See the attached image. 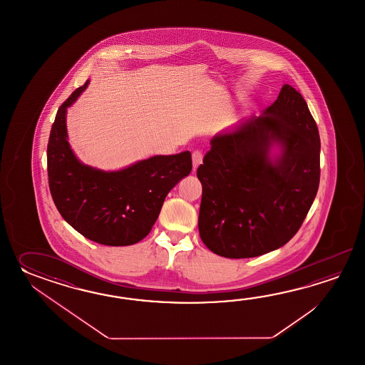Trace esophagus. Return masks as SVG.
I'll return each instance as SVG.
<instances>
[{"mask_svg":"<svg viewBox=\"0 0 365 365\" xmlns=\"http://www.w3.org/2000/svg\"><path fill=\"white\" fill-rule=\"evenodd\" d=\"M202 155L201 151H194L193 154H192V160H193V171H195L197 168H198V165L202 163Z\"/></svg>","mask_w":365,"mask_h":365,"instance_id":"obj_1","label":"esophagus"}]
</instances>
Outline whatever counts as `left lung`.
Segmentation results:
<instances>
[{
	"mask_svg": "<svg viewBox=\"0 0 365 365\" xmlns=\"http://www.w3.org/2000/svg\"><path fill=\"white\" fill-rule=\"evenodd\" d=\"M210 143L197 170L203 244L227 258L262 256L287 244L319 185V134L302 93L283 86L261 116ZM274 145L280 154L272 158Z\"/></svg>",
	"mask_w": 365,
	"mask_h": 365,
	"instance_id": "obj_1",
	"label": "left lung"
}]
</instances>
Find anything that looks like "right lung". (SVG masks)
Instances as JSON below:
<instances>
[{"label": "right lung", "mask_w": 365, "mask_h": 365, "mask_svg": "<svg viewBox=\"0 0 365 365\" xmlns=\"http://www.w3.org/2000/svg\"><path fill=\"white\" fill-rule=\"evenodd\" d=\"M88 83L57 110L48 140L49 190L61 217L86 239L109 247L133 245L148 236L167 194L192 171V154L153 156L120 171L81 163L68 142L66 109Z\"/></svg>", "instance_id": "add662e5"}]
</instances>
